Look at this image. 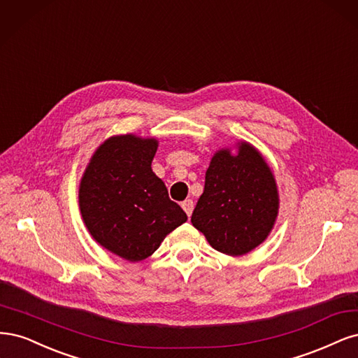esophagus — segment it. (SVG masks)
Returning <instances> with one entry per match:
<instances>
[{"mask_svg": "<svg viewBox=\"0 0 358 358\" xmlns=\"http://www.w3.org/2000/svg\"><path fill=\"white\" fill-rule=\"evenodd\" d=\"M181 206H182V210L186 211V214L190 217L192 213H193V208H194L193 201H192V199H186V201H184V202L181 203Z\"/></svg>", "mask_w": 358, "mask_h": 358, "instance_id": "obj_1", "label": "esophagus"}]
</instances>
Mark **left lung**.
<instances>
[{
  "label": "left lung",
  "instance_id": "left-lung-1",
  "mask_svg": "<svg viewBox=\"0 0 358 358\" xmlns=\"http://www.w3.org/2000/svg\"><path fill=\"white\" fill-rule=\"evenodd\" d=\"M278 208L269 165L257 148L242 141L236 155L222 148L213 156L192 223L214 250L242 256L268 238Z\"/></svg>",
  "mask_w": 358,
  "mask_h": 358
}]
</instances>
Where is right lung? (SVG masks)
<instances>
[{"label": "right lung", "instance_id": "right-lung-1", "mask_svg": "<svg viewBox=\"0 0 358 358\" xmlns=\"http://www.w3.org/2000/svg\"><path fill=\"white\" fill-rule=\"evenodd\" d=\"M157 144L132 134L111 136L96 148L80 181L78 203L89 234L129 262L152 256L187 220L152 171Z\"/></svg>", "mask_w": 358, "mask_h": 358}]
</instances>
